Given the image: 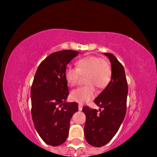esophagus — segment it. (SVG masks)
Wrapping results in <instances>:
<instances>
[{
  "instance_id": "34e87169",
  "label": "esophagus",
  "mask_w": 157,
  "mask_h": 157,
  "mask_svg": "<svg viewBox=\"0 0 157 157\" xmlns=\"http://www.w3.org/2000/svg\"><path fill=\"white\" fill-rule=\"evenodd\" d=\"M82 105H78V109H79V111H82Z\"/></svg>"
}]
</instances>
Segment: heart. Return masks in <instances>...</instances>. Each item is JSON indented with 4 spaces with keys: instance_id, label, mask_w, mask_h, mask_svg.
<instances>
[{
    "instance_id": "b5f03b06",
    "label": "heart",
    "mask_w": 157,
    "mask_h": 157,
    "mask_svg": "<svg viewBox=\"0 0 157 157\" xmlns=\"http://www.w3.org/2000/svg\"><path fill=\"white\" fill-rule=\"evenodd\" d=\"M76 68L66 67L64 73L66 81L70 86L77 84L80 75L85 76L86 85L73 90L70 94L71 100L79 104L88 102L95 95V87L104 89L111 78V68L107 60L96 56H87L77 61Z\"/></svg>"
}]
</instances>
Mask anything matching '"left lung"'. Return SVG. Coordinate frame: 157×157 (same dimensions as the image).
<instances>
[{"label":"left lung","mask_w":157,"mask_h":157,"mask_svg":"<svg viewBox=\"0 0 157 157\" xmlns=\"http://www.w3.org/2000/svg\"><path fill=\"white\" fill-rule=\"evenodd\" d=\"M104 55L110 61L111 78L94 100L99 110L82 108L86 115L85 139L94 147H102L113 139L123 123L127 109L128 86L123 66L111 53Z\"/></svg>","instance_id":"obj_1"}]
</instances>
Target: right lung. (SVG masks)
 I'll return each instance as SVG.
<instances>
[{"mask_svg":"<svg viewBox=\"0 0 157 157\" xmlns=\"http://www.w3.org/2000/svg\"><path fill=\"white\" fill-rule=\"evenodd\" d=\"M79 52L61 50L48 56L37 68L31 88L32 118L41 139L52 146L67 139L71 119L78 111L76 102H67L69 95L64 73Z\"/></svg>","mask_w":157,"mask_h":157,"instance_id":"obj_1","label":"right lung"}]
</instances>
